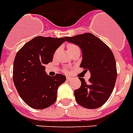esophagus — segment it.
Instances as JSON below:
<instances>
[{"label": "esophagus", "instance_id": "34e87169", "mask_svg": "<svg viewBox=\"0 0 133 133\" xmlns=\"http://www.w3.org/2000/svg\"><path fill=\"white\" fill-rule=\"evenodd\" d=\"M66 79H67V81H70V79H71V78H70V76H67Z\"/></svg>", "mask_w": 133, "mask_h": 133}]
</instances>
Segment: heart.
I'll return each mask as SVG.
<instances>
[{
  "label": "heart",
  "instance_id": "1",
  "mask_svg": "<svg viewBox=\"0 0 133 133\" xmlns=\"http://www.w3.org/2000/svg\"><path fill=\"white\" fill-rule=\"evenodd\" d=\"M76 47V45H74V44H69L68 45V51L69 50H71L72 49H74V48Z\"/></svg>",
  "mask_w": 133,
  "mask_h": 133
}]
</instances>
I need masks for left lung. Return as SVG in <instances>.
Returning <instances> with one entry per match:
<instances>
[{
  "label": "left lung",
  "mask_w": 133,
  "mask_h": 133,
  "mask_svg": "<svg viewBox=\"0 0 133 133\" xmlns=\"http://www.w3.org/2000/svg\"><path fill=\"white\" fill-rule=\"evenodd\" d=\"M65 38L82 49L80 67L91 74L88 83L84 78H79L82 84L80 88L74 91L76 101L86 108L101 107L111 96L117 77L113 52L104 42L89 32Z\"/></svg>",
  "instance_id": "obj_1"
}]
</instances>
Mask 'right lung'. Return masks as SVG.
Here are the masks:
<instances>
[{
  "instance_id": "add662e5",
  "label": "right lung",
  "mask_w": 133,
  "mask_h": 133,
  "mask_svg": "<svg viewBox=\"0 0 133 133\" xmlns=\"http://www.w3.org/2000/svg\"><path fill=\"white\" fill-rule=\"evenodd\" d=\"M65 41V38L38 36L26 43L15 56L14 83L20 97L30 107L44 109L57 100L58 87L66 77L60 74L49 76L45 65L52 62L55 51Z\"/></svg>"
}]
</instances>
